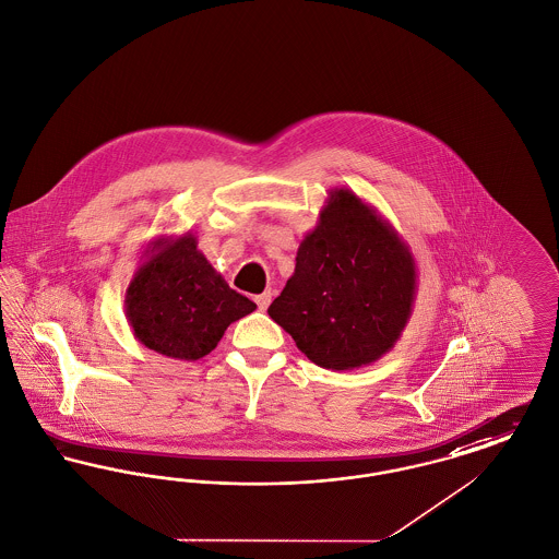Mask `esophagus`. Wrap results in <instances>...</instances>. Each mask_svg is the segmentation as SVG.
I'll use <instances>...</instances> for the list:
<instances>
[{
    "instance_id": "1",
    "label": "esophagus",
    "mask_w": 559,
    "mask_h": 559,
    "mask_svg": "<svg viewBox=\"0 0 559 559\" xmlns=\"http://www.w3.org/2000/svg\"><path fill=\"white\" fill-rule=\"evenodd\" d=\"M254 302L259 305L261 311H265L266 307H269V302H271V290H265V293L254 296Z\"/></svg>"
}]
</instances>
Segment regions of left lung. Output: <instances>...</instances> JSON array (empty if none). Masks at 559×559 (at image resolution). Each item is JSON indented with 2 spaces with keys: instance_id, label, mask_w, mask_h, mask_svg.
<instances>
[{
  "instance_id": "obj_1",
  "label": "left lung",
  "mask_w": 559,
  "mask_h": 559,
  "mask_svg": "<svg viewBox=\"0 0 559 559\" xmlns=\"http://www.w3.org/2000/svg\"><path fill=\"white\" fill-rule=\"evenodd\" d=\"M416 263L408 243L349 189H330L296 252L286 288L266 309L313 364L370 366L411 320Z\"/></svg>"
}]
</instances>
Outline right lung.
Listing matches in <instances>:
<instances>
[{
    "label": "right lung",
    "mask_w": 559,
    "mask_h": 559,
    "mask_svg": "<svg viewBox=\"0 0 559 559\" xmlns=\"http://www.w3.org/2000/svg\"><path fill=\"white\" fill-rule=\"evenodd\" d=\"M126 290V318L151 352L193 361L212 352L231 323L257 305L229 288L189 231L155 237Z\"/></svg>",
    "instance_id": "add662e5"
}]
</instances>
